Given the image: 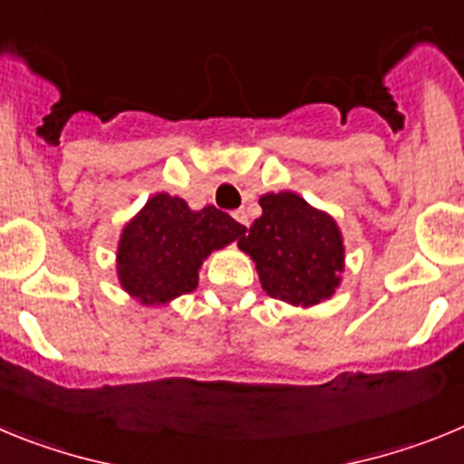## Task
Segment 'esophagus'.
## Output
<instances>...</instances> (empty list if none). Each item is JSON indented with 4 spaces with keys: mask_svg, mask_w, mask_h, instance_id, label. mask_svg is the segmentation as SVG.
I'll return each mask as SVG.
<instances>
[{
    "mask_svg": "<svg viewBox=\"0 0 464 464\" xmlns=\"http://www.w3.org/2000/svg\"><path fill=\"white\" fill-rule=\"evenodd\" d=\"M233 217H236V222L240 224V227H249L247 212H245V210H236V212H233Z\"/></svg>",
    "mask_w": 464,
    "mask_h": 464,
    "instance_id": "esophagus-1",
    "label": "esophagus"
}]
</instances>
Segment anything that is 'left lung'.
I'll return each instance as SVG.
<instances>
[{"label":"left lung","instance_id":"1","mask_svg":"<svg viewBox=\"0 0 464 464\" xmlns=\"http://www.w3.org/2000/svg\"><path fill=\"white\" fill-rule=\"evenodd\" d=\"M237 247L256 263L263 291L294 307L333 298L344 273V237L335 217L310 206L295 191H268Z\"/></svg>","mask_w":464,"mask_h":464}]
</instances>
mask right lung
<instances>
[{
	"label": "right lung",
	"instance_id": "add662e5",
	"mask_svg": "<svg viewBox=\"0 0 464 464\" xmlns=\"http://www.w3.org/2000/svg\"><path fill=\"white\" fill-rule=\"evenodd\" d=\"M245 231L215 206L191 210L185 198L160 191L120 233L115 256L120 286L145 307L169 304L191 294L203 261Z\"/></svg>",
	"mask_w": 464,
	"mask_h": 464
}]
</instances>
